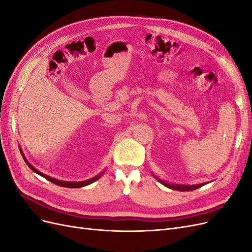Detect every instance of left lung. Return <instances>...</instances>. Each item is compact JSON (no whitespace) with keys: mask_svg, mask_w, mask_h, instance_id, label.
<instances>
[{"mask_svg":"<svg viewBox=\"0 0 252 252\" xmlns=\"http://www.w3.org/2000/svg\"><path fill=\"white\" fill-rule=\"evenodd\" d=\"M152 175L156 178V180H158L161 184H163L164 186L168 187L172 190H178V191H190V190H194V189H197L200 188L204 185L207 184V183H202V184H197V185H182V184H171V183H168V182H165L161 179H158V177H156V175L152 173Z\"/></svg>","mask_w":252,"mask_h":252,"instance_id":"1","label":"left lung"}]
</instances>
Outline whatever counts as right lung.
I'll list each match as a JSON object with an SVG mask.
<instances>
[{"label":"right lung","mask_w":252,"mask_h":252,"mask_svg":"<svg viewBox=\"0 0 252 252\" xmlns=\"http://www.w3.org/2000/svg\"><path fill=\"white\" fill-rule=\"evenodd\" d=\"M20 151H21V154H22V157H23V158H24V161L26 162V164L28 165L29 168L32 169L33 172H35V173H37V174H40L41 177H43V178H45V179H46V180H48L49 182L53 183V184L59 185V186H62V187H67V188H81V187H84V186H87V185L91 184V183H94V182L97 181L98 179H100V178L102 177L103 173H104V171H102L101 173H98L97 175H95V177H94V178L88 179V180H86V181H81V182H66V181H61V180H57V179H53V178L49 177V175H47V174H44V173H42L41 171H39V170H37V169H35L34 167H33L32 164H30V163L27 161V158H25L24 154H23L22 149H20Z\"/></svg>","instance_id":"1"}]
</instances>
